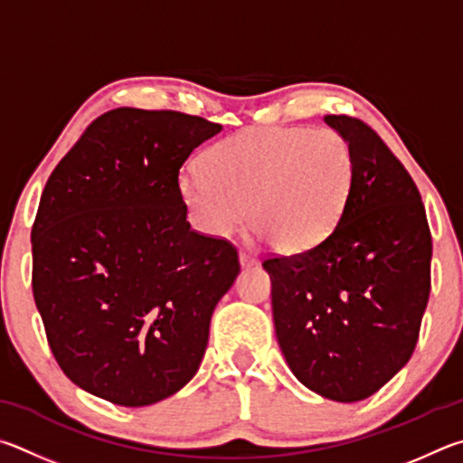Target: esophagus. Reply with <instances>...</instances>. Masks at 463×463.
Masks as SVG:
<instances>
[{
	"label": "esophagus",
	"mask_w": 463,
	"mask_h": 463,
	"mask_svg": "<svg viewBox=\"0 0 463 463\" xmlns=\"http://www.w3.org/2000/svg\"><path fill=\"white\" fill-rule=\"evenodd\" d=\"M238 258H240V266H241V269H250V266L256 264L254 254L248 252V250H241V252L238 254Z\"/></svg>",
	"instance_id": "34e87169"
}]
</instances>
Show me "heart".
Listing matches in <instances>:
<instances>
[{
    "label": "heart",
    "mask_w": 463,
    "mask_h": 463,
    "mask_svg": "<svg viewBox=\"0 0 463 463\" xmlns=\"http://www.w3.org/2000/svg\"><path fill=\"white\" fill-rule=\"evenodd\" d=\"M183 170L178 193L197 230L232 236L250 223L282 252L319 246L335 230L354 189V150L334 129L248 128Z\"/></svg>",
    "instance_id": "b5f03b06"
}]
</instances>
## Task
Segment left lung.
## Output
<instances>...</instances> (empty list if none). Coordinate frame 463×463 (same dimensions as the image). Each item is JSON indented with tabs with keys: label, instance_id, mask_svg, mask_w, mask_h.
<instances>
[{
	"label": "left lung",
	"instance_id": "left-lung-1",
	"mask_svg": "<svg viewBox=\"0 0 463 463\" xmlns=\"http://www.w3.org/2000/svg\"><path fill=\"white\" fill-rule=\"evenodd\" d=\"M323 119L354 150L344 215L319 246L262 266L290 372L323 399L358 402L415 350L431 288V233L415 183L374 129L347 116Z\"/></svg>",
	"mask_w": 463,
	"mask_h": 463
}]
</instances>
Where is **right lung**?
<instances>
[{"instance_id": "1", "label": "right lung", "mask_w": 463, "mask_h": 463, "mask_svg": "<svg viewBox=\"0 0 463 463\" xmlns=\"http://www.w3.org/2000/svg\"><path fill=\"white\" fill-rule=\"evenodd\" d=\"M219 132L186 113L119 108L48 178L32 290L56 362L89 394L148 407L197 374L240 264L225 240L191 230L178 170Z\"/></svg>"}]
</instances>
